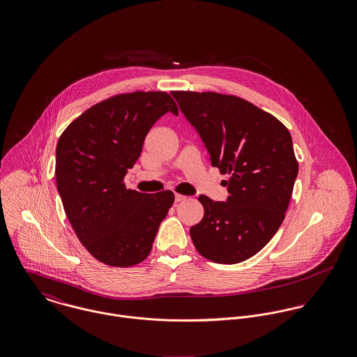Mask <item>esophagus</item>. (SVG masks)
<instances>
[{
  "instance_id": "esophagus-1",
  "label": "esophagus",
  "mask_w": 357,
  "mask_h": 357,
  "mask_svg": "<svg viewBox=\"0 0 357 357\" xmlns=\"http://www.w3.org/2000/svg\"><path fill=\"white\" fill-rule=\"evenodd\" d=\"M174 199H176V202H183V201L187 199V197H185V195H181V194H176Z\"/></svg>"
}]
</instances>
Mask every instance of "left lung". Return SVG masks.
I'll return each mask as SVG.
<instances>
[{
  "label": "left lung",
  "instance_id": "left-lung-1",
  "mask_svg": "<svg viewBox=\"0 0 357 357\" xmlns=\"http://www.w3.org/2000/svg\"><path fill=\"white\" fill-rule=\"evenodd\" d=\"M228 188L227 202L201 195L202 221L190 229L194 246L217 264L257 255L284 220L298 174L291 135L273 115L236 96L172 92Z\"/></svg>",
  "mask_w": 357,
  "mask_h": 357
}]
</instances>
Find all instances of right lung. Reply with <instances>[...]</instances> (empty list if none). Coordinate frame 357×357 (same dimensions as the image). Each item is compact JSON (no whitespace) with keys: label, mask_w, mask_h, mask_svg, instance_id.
<instances>
[{"label":"right lung","mask_w":357,"mask_h":357,"mask_svg":"<svg viewBox=\"0 0 357 357\" xmlns=\"http://www.w3.org/2000/svg\"><path fill=\"white\" fill-rule=\"evenodd\" d=\"M169 111L178 115L166 92L118 95L86 109L57 142L54 173L66 215L85 249L107 265L144 261L174 202L172 191L144 194L123 183L147 133Z\"/></svg>","instance_id":"right-lung-1"}]
</instances>
